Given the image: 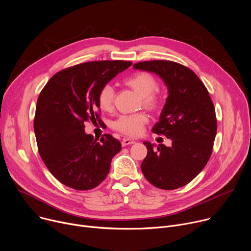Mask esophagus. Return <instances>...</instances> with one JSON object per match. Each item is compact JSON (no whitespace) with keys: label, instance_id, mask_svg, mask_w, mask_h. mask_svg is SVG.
Listing matches in <instances>:
<instances>
[{"label":"esophagus","instance_id":"obj_1","mask_svg":"<svg viewBox=\"0 0 251 251\" xmlns=\"http://www.w3.org/2000/svg\"><path fill=\"white\" fill-rule=\"evenodd\" d=\"M135 142H136L135 140H132V139H129V138H125V139H123V140H122L121 144H122V146H123V147H125V146H128V145H132V144H134Z\"/></svg>","mask_w":251,"mask_h":251}]
</instances>
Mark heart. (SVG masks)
<instances>
[{
	"label": "heart",
	"mask_w": 251,
	"mask_h": 251,
	"mask_svg": "<svg viewBox=\"0 0 251 251\" xmlns=\"http://www.w3.org/2000/svg\"><path fill=\"white\" fill-rule=\"evenodd\" d=\"M125 83L133 88L142 97V103L151 109L159 107L161 100L155 93L158 88L157 79L148 73H138L128 77ZM115 91L111 84H104L98 92V103L103 110H110L113 106ZM148 121L145 113H135L121 115L114 123L116 130L129 136H136L141 133L143 126Z\"/></svg>",
	"instance_id": "1"
}]
</instances>
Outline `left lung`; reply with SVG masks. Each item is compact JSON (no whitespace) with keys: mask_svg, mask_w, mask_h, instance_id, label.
<instances>
[{"mask_svg":"<svg viewBox=\"0 0 251 251\" xmlns=\"http://www.w3.org/2000/svg\"><path fill=\"white\" fill-rule=\"evenodd\" d=\"M134 69L157 75L168 97L152 132L172 140V146L143 142L148 154L141 164L147 181L162 190L189 184L206 165L217 135L213 103L203 83L190 68L169 60L138 62Z\"/></svg>","mask_w":251,"mask_h":251,"instance_id":"8db88e82","label":"left lung"}]
</instances>
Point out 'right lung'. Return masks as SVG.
<instances>
[{
	"instance_id": "1",
	"label": "right lung",
	"mask_w": 251,
	"mask_h": 251,
	"mask_svg": "<svg viewBox=\"0 0 251 251\" xmlns=\"http://www.w3.org/2000/svg\"><path fill=\"white\" fill-rule=\"evenodd\" d=\"M132 62L91 61L63 69L42 90L33 120L40 155L61 184L78 191L94 189L108 175L121 143L109 134L100 141L84 131L98 118L100 88Z\"/></svg>"
}]
</instances>
